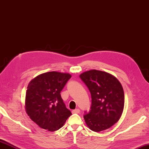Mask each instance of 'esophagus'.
<instances>
[{
  "label": "esophagus",
  "mask_w": 149,
  "mask_h": 149,
  "mask_svg": "<svg viewBox=\"0 0 149 149\" xmlns=\"http://www.w3.org/2000/svg\"><path fill=\"white\" fill-rule=\"evenodd\" d=\"M79 112H80V110H79V109H76L75 110H72V113H79Z\"/></svg>",
  "instance_id": "esophagus-1"
}]
</instances>
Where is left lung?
Segmentation results:
<instances>
[{"label":"left lung","mask_w":149,"mask_h":149,"mask_svg":"<svg viewBox=\"0 0 149 149\" xmlns=\"http://www.w3.org/2000/svg\"><path fill=\"white\" fill-rule=\"evenodd\" d=\"M91 95V106L84 119L89 128L95 132L109 129L119 120L124 105L122 85L107 72L91 70L80 75Z\"/></svg>","instance_id":"1"}]
</instances>
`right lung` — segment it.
Instances as JSON below:
<instances>
[{
  "mask_svg": "<svg viewBox=\"0 0 149 149\" xmlns=\"http://www.w3.org/2000/svg\"><path fill=\"white\" fill-rule=\"evenodd\" d=\"M71 77L69 74L49 72L37 76L29 83L25 110L30 118L41 128L56 131L72 115L60 95Z\"/></svg>",
  "mask_w": 149,
  "mask_h": 149,
  "instance_id": "right-lung-1",
  "label": "right lung"
}]
</instances>
